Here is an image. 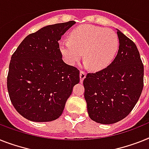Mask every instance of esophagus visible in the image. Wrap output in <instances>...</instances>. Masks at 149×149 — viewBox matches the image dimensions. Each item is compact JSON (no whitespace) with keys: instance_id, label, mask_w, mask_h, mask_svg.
Masks as SVG:
<instances>
[{"instance_id":"obj_1","label":"esophagus","mask_w":149,"mask_h":149,"mask_svg":"<svg viewBox=\"0 0 149 149\" xmlns=\"http://www.w3.org/2000/svg\"><path fill=\"white\" fill-rule=\"evenodd\" d=\"M86 72L85 71H80V73H79V77H80V82H82L83 79L86 78Z\"/></svg>"}]
</instances>
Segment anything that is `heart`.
<instances>
[{
    "mask_svg": "<svg viewBox=\"0 0 149 149\" xmlns=\"http://www.w3.org/2000/svg\"><path fill=\"white\" fill-rule=\"evenodd\" d=\"M119 47L116 32L92 25H82L70 32L69 40H61L59 48L63 60L75 65L82 58L95 71L102 70L111 63Z\"/></svg>",
    "mask_w": 149,
    "mask_h": 149,
    "instance_id": "1",
    "label": "heart"
}]
</instances>
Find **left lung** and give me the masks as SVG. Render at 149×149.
Segmentation results:
<instances>
[{"mask_svg":"<svg viewBox=\"0 0 149 149\" xmlns=\"http://www.w3.org/2000/svg\"><path fill=\"white\" fill-rule=\"evenodd\" d=\"M119 49L113 62L83 80L88 116L102 124H112L130 113L143 88L144 67L136 44L117 30Z\"/></svg>","mask_w":149,"mask_h":149,"instance_id":"obj_1","label":"left lung"}]
</instances>
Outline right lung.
Listing matches in <instances>:
<instances>
[{
    "mask_svg": "<svg viewBox=\"0 0 149 149\" xmlns=\"http://www.w3.org/2000/svg\"><path fill=\"white\" fill-rule=\"evenodd\" d=\"M76 23L45 26L26 36L11 57L7 90L13 107L26 119L48 122L62 114L79 70L63 62L61 36Z\"/></svg>",
    "mask_w": 149,
    "mask_h": 149,
    "instance_id": "obj_1",
    "label": "right lung"
}]
</instances>
